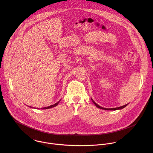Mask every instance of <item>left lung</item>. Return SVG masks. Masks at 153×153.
I'll use <instances>...</instances> for the list:
<instances>
[{
	"label": "left lung",
	"instance_id": "left-lung-1",
	"mask_svg": "<svg viewBox=\"0 0 153 153\" xmlns=\"http://www.w3.org/2000/svg\"><path fill=\"white\" fill-rule=\"evenodd\" d=\"M91 100H92V101H93V103H94V105L97 107V108H100V109H102V110H121V109H122V108H125V106H126L128 105V104H126V105H123V106H120V107H117V108H103V107H101L100 106H99V105H97L92 99H91Z\"/></svg>",
	"mask_w": 153,
	"mask_h": 153
}]
</instances>
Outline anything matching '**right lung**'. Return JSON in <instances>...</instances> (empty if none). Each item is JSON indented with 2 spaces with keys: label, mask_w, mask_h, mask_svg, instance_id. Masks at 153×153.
<instances>
[{
  "label": "right lung",
  "mask_w": 153,
  "mask_h": 153,
  "mask_svg": "<svg viewBox=\"0 0 153 153\" xmlns=\"http://www.w3.org/2000/svg\"><path fill=\"white\" fill-rule=\"evenodd\" d=\"M61 100V99L59 101V102H57V103H56L55 104H54V105H50V106H47V107H44V108H41L40 109L41 110H43V109H49V108H53V107H54V106H57V105H58V103L60 102V101ZM30 108H33V107H31V106H30ZM37 109H39L38 108H37Z\"/></svg>",
  "instance_id": "obj_1"
}]
</instances>
